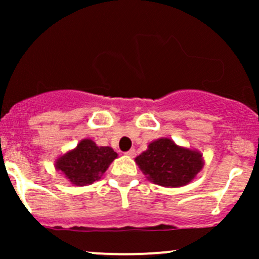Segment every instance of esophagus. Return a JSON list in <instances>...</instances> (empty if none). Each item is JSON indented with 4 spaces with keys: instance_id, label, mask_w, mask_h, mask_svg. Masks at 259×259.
<instances>
[{
    "instance_id": "34e87169",
    "label": "esophagus",
    "mask_w": 259,
    "mask_h": 259,
    "mask_svg": "<svg viewBox=\"0 0 259 259\" xmlns=\"http://www.w3.org/2000/svg\"><path fill=\"white\" fill-rule=\"evenodd\" d=\"M125 154H126L127 156H130V158H134L135 154H137V151H135V149H130V150H127Z\"/></svg>"
}]
</instances>
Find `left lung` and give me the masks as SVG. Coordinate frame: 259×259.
Here are the masks:
<instances>
[{
	"mask_svg": "<svg viewBox=\"0 0 259 259\" xmlns=\"http://www.w3.org/2000/svg\"><path fill=\"white\" fill-rule=\"evenodd\" d=\"M135 161L151 182L166 188L188 184L203 168L202 154L180 148L168 138L150 143Z\"/></svg>",
	"mask_w": 259,
	"mask_h": 259,
	"instance_id": "obj_1",
	"label": "left lung"
}]
</instances>
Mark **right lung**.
<instances>
[{
	"mask_svg": "<svg viewBox=\"0 0 259 259\" xmlns=\"http://www.w3.org/2000/svg\"><path fill=\"white\" fill-rule=\"evenodd\" d=\"M116 156L109 146H98L93 140L85 139L76 149L57 159L56 169L61 170L72 184L82 187L100 178Z\"/></svg>",
	"mask_w": 259,
	"mask_h": 259,
	"instance_id": "right-lung-1",
	"label": "right lung"
}]
</instances>
